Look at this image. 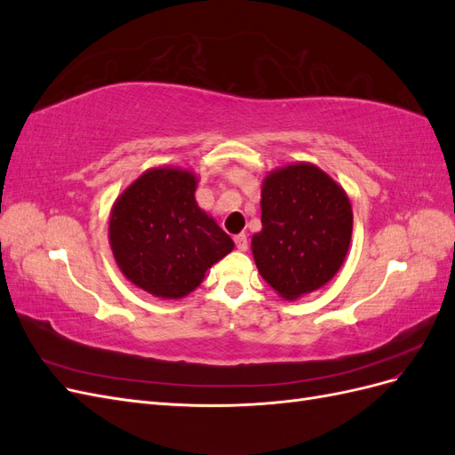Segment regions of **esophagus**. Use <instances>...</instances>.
<instances>
[{
  "label": "esophagus",
  "instance_id": "esophagus-1",
  "mask_svg": "<svg viewBox=\"0 0 455 455\" xmlns=\"http://www.w3.org/2000/svg\"><path fill=\"white\" fill-rule=\"evenodd\" d=\"M233 241H235V246H237L241 252H244L246 249H249V239H246L244 233H239V235L233 237Z\"/></svg>",
  "mask_w": 455,
  "mask_h": 455
}]
</instances>
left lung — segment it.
Returning a JSON list of instances; mask_svg holds the SVG:
<instances>
[{
    "label": "left lung",
    "mask_w": 455,
    "mask_h": 455,
    "mask_svg": "<svg viewBox=\"0 0 455 455\" xmlns=\"http://www.w3.org/2000/svg\"><path fill=\"white\" fill-rule=\"evenodd\" d=\"M261 231L252 256L264 281L292 301L319 291L339 271L353 233L351 201L313 163H291L261 182Z\"/></svg>",
    "instance_id": "8db88e82"
}]
</instances>
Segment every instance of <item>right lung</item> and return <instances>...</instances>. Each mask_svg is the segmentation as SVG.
<instances>
[{
	"mask_svg": "<svg viewBox=\"0 0 455 455\" xmlns=\"http://www.w3.org/2000/svg\"><path fill=\"white\" fill-rule=\"evenodd\" d=\"M196 172L154 167L116 199L109 246L121 273L148 294L180 299L233 251L228 233L196 201Z\"/></svg>",
	"mask_w": 455,
	"mask_h": 455,
	"instance_id": "obj_1",
	"label": "right lung"
}]
</instances>
